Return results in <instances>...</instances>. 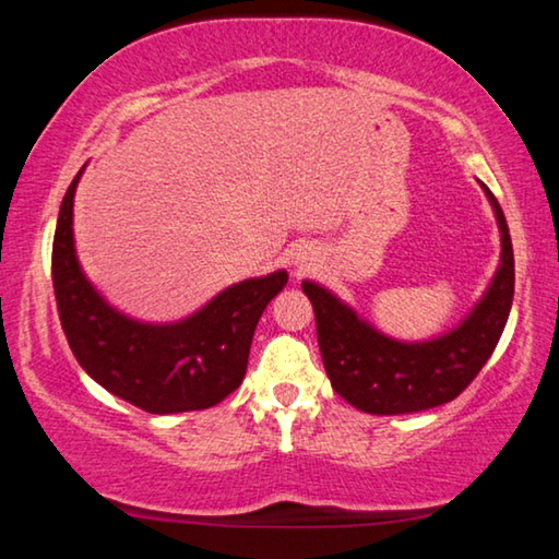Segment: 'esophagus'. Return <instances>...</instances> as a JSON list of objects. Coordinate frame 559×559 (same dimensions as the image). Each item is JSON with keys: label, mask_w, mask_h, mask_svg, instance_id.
Returning a JSON list of instances; mask_svg holds the SVG:
<instances>
[{"label": "esophagus", "mask_w": 559, "mask_h": 559, "mask_svg": "<svg viewBox=\"0 0 559 559\" xmlns=\"http://www.w3.org/2000/svg\"><path fill=\"white\" fill-rule=\"evenodd\" d=\"M308 261H310L308 253H298V261H296V263H298L300 269H306V263H308Z\"/></svg>", "instance_id": "esophagus-1"}]
</instances>
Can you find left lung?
<instances>
[{"mask_svg": "<svg viewBox=\"0 0 559 559\" xmlns=\"http://www.w3.org/2000/svg\"><path fill=\"white\" fill-rule=\"evenodd\" d=\"M486 194L498 216L503 257L484 300L449 335L419 345L396 343L362 323L325 288L302 283V293L313 302L325 372L345 402L367 414L433 409L456 400L484 370L503 335L515 288V259L506 216L488 187Z\"/></svg>", "mask_w": 559, "mask_h": 559, "instance_id": "obj_1", "label": "left lung"}]
</instances>
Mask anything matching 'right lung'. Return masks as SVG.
Instances as JSON below:
<instances>
[{
  "instance_id": "obj_1",
  "label": "right lung",
  "mask_w": 559,
  "mask_h": 559,
  "mask_svg": "<svg viewBox=\"0 0 559 559\" xmlns=\"http://www.w3.org/2000/svg\"><path fill=\"white\" fill-rule=\"evenodd\" d=\"M81 173L66 189L51 249L56 308L71 353L100 386L143 412L175 414L219 404L241 384L253 330L288 273L236 283L175 325L122 318L91 288L75 261L71 222Z\"/></svg>"
}]
</instances>
